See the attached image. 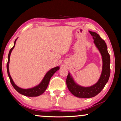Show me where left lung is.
Here are the masks:
<instances>
[{
    "label": "left lung",
    "mask_w": 121,
    "mask_h": 121,
    "mask_svg": "<svg viewBox=\"0 0 121 121\" xmlns=\"http://www.w3.org/2000/svg\"><path fill=\"white\" fill-rule=\"evenodd\" d=\"M93 36L94 43L102 56L103 67L98 81L93 86H83L78 84L69 73L66 79V84L69 91L78 98H89L94 97L101 91L108 82L110 75V56L104 40L96 32L89 31Z\"/></svg>",
    "instance_id": "1"
}]
</instances>
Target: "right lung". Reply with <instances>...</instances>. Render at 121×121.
Wrapping results in <instances>:
<instances>
[{
    "label": "right lung",
    "mask_w": 121,
    "mask_h": 121,
    "mask_svg": "<svg viewBox=\"0 0 121 121\" xmlns=\"http://www.w3.org/2000/svg\"><path fill=\"white\" fill-rule=\"evenodd\" d=\"M17 39L15 40L13 47L9 51V55H8V61L7 63V65H6L8 74L10 78V82H11L12 86H13V87L15 88V89L16 90L18 93H19L20 94L25 95V96H30V97L39 96V95L43 94L44 91H45V90L47 89L48 86L49 81H50L51 77L53 76V74L55 73L57 70H59V69H60V67H59V66H57V67L52 68V69H50L48 72H47V73L45 74V75L44 76L43 79H42L41 82H40L39 84L37 85V86H34L33 88H28V89H23V88H21L19 87V86H18L17 85L15 84L14 82L13 81V79H12L11 76H10V74L9 69L10 55H11L12 50H13V49L14 48Z\"/></svg>",
    "instance_id": "1"
}]
</instances>
